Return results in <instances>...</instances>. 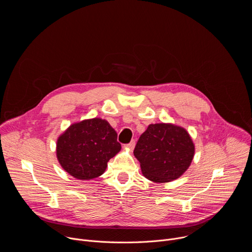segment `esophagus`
<instances>
[{"label": "esophagus", "instance_id": "1", "mask_svg": "<svg viewBox=\"0 0 252 252\" xmlns=\"http://www.w3.org/2000/svg\"><path fill=\"white\" fill-rule=\"evenodd\" d=\"M134 147H135V140H131L129 143H127V145L125 146L126 149H128L130 151H132L134 149Z\"/></svg>", "mask_w": 252, "mask_h": 252}]
</instances>
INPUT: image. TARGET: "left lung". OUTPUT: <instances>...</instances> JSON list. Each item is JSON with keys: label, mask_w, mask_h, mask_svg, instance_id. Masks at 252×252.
I'll return each instance as SVG.
<instances>
[{"label": "left lung", "mask_w": 252, "mask_h": 252, "mask_svg": "<svg viewBox=\"0 0 252 252\" xmlns=\"http://www.w3.org/2000/svg\"><path fill=\"white\" fill-rule=\"evenodd\" d=\"M194 143L182 126L153 124L143 132L133 151L143 176L154 183H168L181 177L194 157Z\"/></svg>", "instance_id": "1"}]
</instances>
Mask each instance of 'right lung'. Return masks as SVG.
Listing matches in <instances>:
<instances>
[{
	"label": "right lung",
	"mask_w": 252,
	"mask_h": 252,
	"mask_svg": "<svg viewBox=\"0 0 252 252\" xmlns=\"http://www.w3.org/2000/svg\"><path fill=\"white\" fill-rule=\"evenodd\" d=\"M121 149L117 131L105 120L94 118L70 125L58 137L56 152L63 170L90 181L104 172Z\"/></svg>",
	"instance_id": "obj_1"
}]
</instances>
